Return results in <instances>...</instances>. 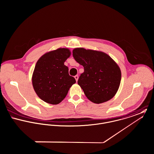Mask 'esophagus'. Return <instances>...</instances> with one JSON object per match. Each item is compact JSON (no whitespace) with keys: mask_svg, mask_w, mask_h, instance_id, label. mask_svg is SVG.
Here are the masks:
<instances>
[{"mask_svg":"<svg viewBox=\"0 0 154 154\" xmlns=\"http://www.w3.org/2000/svg\"><path fill=\"white\" fill-rule=\"evenodd\" d=\"M74 78H75V79L76 82H77V81H78V79H79V76H78L77 75H75V76H74Z\"/></svg>","mask_w":154,"mask_h":154,"instance_id":"1","label":"esophagus"}]
</instances>
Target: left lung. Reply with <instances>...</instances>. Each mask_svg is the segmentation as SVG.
<instances>
[{"mask_svg": "<svg viewBox=\"0 0 154 154\" xmlns=\"http://www.w3.org/2000/svg\"><path fill=\"white\" fill-rule=\"evenodd\" d=\"M75 60L84 67L78 80L86 96L94 103L112 99L120 87L122 72L119 66L108 54L97 51L75 48Z\"/></svg>", "mask_w": 154, "mask_h": 154, "instance_id": "1", "label": "left lung"}]
</instances>
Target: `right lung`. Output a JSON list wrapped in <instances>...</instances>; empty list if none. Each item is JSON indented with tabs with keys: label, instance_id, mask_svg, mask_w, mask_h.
<instances>
[{
	"label": "right lung",
	"instance_id": "add662e5",
	"mask_svg": "<svg viewBox=\"0 0 154 154\" xmlns=\"http://www.w3.org/2000/svg\"><path fill=\"white\" fill-rule=\"evenodd\" d=\"M68 48H58L45 54L37 62L32 75V84L37 96L46 103L57 105L66 97L76 82L64 65L70 57Z\"/></svg>",
	"mask_w": 154,
	"mask_h": 154
}]
</instances>
